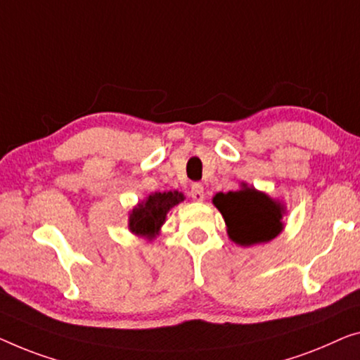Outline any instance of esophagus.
<instances>
[{
	"instance_id": "34e87169",
	"label": "esophagus",
	"mask_w": 360,
	"mask_h": 360,
	"mask_svg": "<svg viewBox=\"0 0 360 360\" xmlns=\"http://www.w3.org/2000/svg\"><path fill=\"white\" fill-rule=\"evenodd\" d=\"M191 197H192V200L202 202L203 198H205V192H203V186L198 184V182H195V184H192V187H191Z\"/></svg>"
}]
</instances>
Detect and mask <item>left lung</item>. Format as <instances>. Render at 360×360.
Instances as JSON below:
<instances>
[{
  "label": "left lung",
  "instance_id": "obj_1",
  "mask_svg": "<svg viewBox=\"0 0 360 360\" xmlns=\"http://www.w3.org/2000/svg\"><path fill=\"white\" fill-rule=\"evenodd\" d=\"M213 205L223 214L229 239L244 248L268 243L283 231L284 207L245 182L240 191L218 192Z\"/></svg>",
  "mask_w": 360,
  "mask_h": 360
}]
</instances>
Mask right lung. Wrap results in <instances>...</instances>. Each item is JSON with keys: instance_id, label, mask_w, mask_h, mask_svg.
<instances>
[{"instance_id": "obj_1", "label": "right lung", "mask_w": 360, "mask_h": 360, "mask_svg": "<svg viewBox=\"0 0 360 360\" xmlns=\"http://www.w3.org/2000/svg\"><path fill=\"white\" fill-rule=\"evenodd\" d=\"M184 200L179 192H155L148 195L146 200L137 203L129 213V229L139 238L152 240L160 234L166 213L174 205Z\"/></svg>"}]
</instances>
